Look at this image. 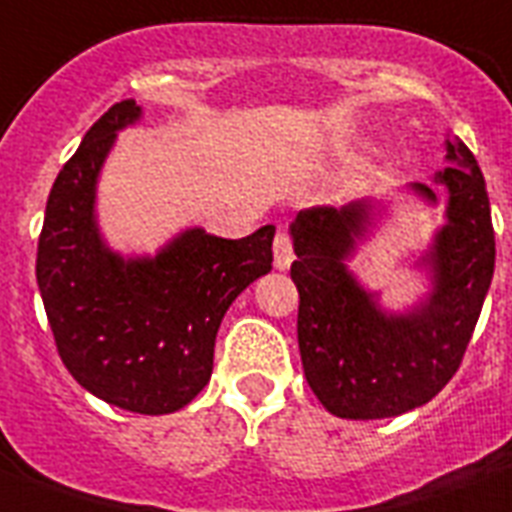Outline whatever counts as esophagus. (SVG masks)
I'll use <instances>...</instances> for the list:
<instances>
[{
    "label": "esophagus",
    "mask_w": 512,
    "mask_h": 512,
    "mask_svg": "<svg viewBox=\"0 0 512 512\" xmlns=\"http://www.w3.org/2000/svg\"><path fill=\"white\" fill-rule=\"evenodd\" d=\"M295 260V249H292V236L284 228H279L276 239H273V263L279 271H287Z\"/></svg>",
    "instance_id": "34e87169"
}]
</instances>
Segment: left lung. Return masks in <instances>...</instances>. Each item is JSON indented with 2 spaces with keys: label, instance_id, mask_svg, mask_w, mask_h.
<instances>
[{
  "label": "left lung",
  "instance_id": "8db88e82",
  "mask_svg": "<svg viewBox=\"0 0 512 512\" xmlns=\"http://www.w3.org/2000/svg\"><path fill=\"white\" fill-rule=\"evenodd\" d=\"M446 159L449 167L433 177L449 191L446 225L422 257L433 292L409 313L380 311L345 268L372 223L369 201L305 209L289 228L305 380L337 417H398L428 404L460 369L494 276V228L476 156L454 138L446 140ZM412 191L436 201L430 185L414 183Z\"/></svg>",
  "mask_w": 512,
  "mask_h": 512
}]
</instances>
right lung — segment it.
I'll list each match as a JSON object with an SVG mask.
<instances>
[{
  "label": "right lung",
  "instance_id": "right-lung-1",
  "mask_svg": "<svg viewBox=\"0 0 512 512\" xmlns=\"http://www.w3.org/2000/svg\"><path fill=\"white\" fill-rule=\"evenodd\" d=\"M122 100L84 135L55 177L36 249V284L63 364L82 388L138 414H170L209 382L228 305L271 271L273 225L244 239L201 228L156 257L124 260L103 244L95 185L116 132L138 122Z\"/></svg>",
  "mask_w": 512,
  "mask_h": 512
}]
</instances>
